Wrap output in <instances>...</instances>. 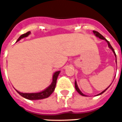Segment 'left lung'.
Segmentation results:
<instances>
[{"instance_id":"8db88e82","label":"left lung","mask_w":122,"mask_h":122,"mask_svg":"<svg viewBox=\"0 0 122 122\" xmlns=\"http://www.w3.org/2000/svg\"><path fill=\"white\" fill-rule=\"evenodd\" d=\"M93 32H94V35L96 36H97V37H98V38H99V39H102V40L105 41L107 43V44H108V46H109V48H110V49H111V50H112V51L113 52V54H114V55H115V58H116V54H115V51H114V49H113V47H111V45L110 43H109V42L107 40V39H106L105 38V37H104L102 35H101V34H100V33H99L98 32L94 30V31H93ZM115 62H116V64H117V58H116V60H115ZM110 86H111V85H110ZM110 86L108 87L107 88H106V89H105V90H104V91H102V92H101L100 94H97V96H98V95H101V94H103V93H104V92H105L106 90H107V89H108V88H109V87H110ZM75 89H76V90L77 91V92H78V93H79V94H81V96H86V95H85L84 94H83V93H82L81 91V90H79V88L78 87L77 83V81H75Z\"/></svg>"}]
</instances>
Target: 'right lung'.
<instances>
[{
    "instance_id": "1",
    "label": "right lung",
    "mask_w": 122,
    "mask_h": 122,
    "mask_svg": "<svg viewBox=\"0 0 122 122\" xmlns=\"http://www.w3.org/2000/svg\"><path fill=\"white\" fill-rule=\"evenodd\" d=\"M30 32H28L25 34H23L21 35L19 39L17 40V42L20 41L21 39L23 38H25L27 37L28 35H30ZM60 73V71H56L54 73L53 75V79H52V82L49 85V86L47 87V88H45L44 90L40 92H36V93H23V92H20L17 91V90H15L17 92L21 95L22 97L25 98L26 99H28V100H32V101H35V100H41V99H43V98H46L47 97H49L54 91L55 90V87H56V81H57V79L58 77L59 74Z\"/></svg>"
}]
</instances>
